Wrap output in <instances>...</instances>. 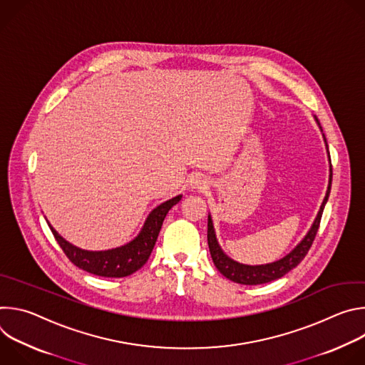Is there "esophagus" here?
<instances>
[{"instance_id":"1","label":"esophagus","mask_w":365,"mask_h":365,"mask_svg":"<svg viewBox=\"0 0 365 365\" xmlns=\"http://www.w3.org/2000/svg\"><path fill=\"white\" fill-rule=\"evenodd\" d=\"M190 187L196 189V190H203L207 187V182L202 176H195L190 179Z\"/></svg>"}]
</instances>
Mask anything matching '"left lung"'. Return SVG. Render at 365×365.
Instances as JSON below:
<instances>
[{"label":"left lung","instance_id":"1","mask_svg":"<svg viewBox=\"0 0 365 365\" xmlns=\"http://www.w3.org/2000/svg\"><path fill=\"white\" fill-rule=\"evenodd\" d=\"M319 130L322 131V127L319 124V120L317 118V115L314 117ZM324 135V141L327 145V151H328V158H329V150H328V143ZM331 162V158H329ZM331 185H332V166L329 168V183H328V189H327V195L324 197V202L319 207V212L312 224V227L309 228V231L306 232V235L302 238V241L289 252L286 254L283 258L277 259V262L273 263H267V264H257V266H250V264H242L235 262L231 257H228L221 245L218 244L217 240V234H215V228H214V222H212V217L207 215V245H210V251H211V257L212 262L215 264V267L220 270V273L222 276H225L227 279H230L234 283H240V284H248V286H254V284H264L273 280H277L280 277H283L286 273H289L290 270H293L302 259L304 258V255L307 254L312 242H314L319 224H321V218H322V212L324 207L328 202L329 193H331Z\"/></svg>","mask_w":365,"mask_h":365}]
</instances>
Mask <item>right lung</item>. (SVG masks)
Instances as JSON below:
<instances>
[{"mask_svg":"<svg viewBox=\"0 0 365 365\" xmlns=\"http://www.w3.org/2000/svg\"><path fill=\"white\" fill-rule=\"evenodd\" d=\"M180 199L182 195H178L160 203L159 206H155L145 218L143 228L134 240L111 250H82L66 241L62 235H59V232L53 227L48 222L47 224L51 232H53L58 244L66 254V257L76 267L101 277H127L145 264L154 248L155 241H158L159 232L162 230L168 212Z\"/></svg>","mask_w":365,"mask_h":365,"instance_id":"add662e5","label":"right lung"}]
</instances>
